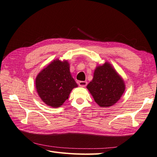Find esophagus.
<instances>
[{
	"mask_svg": "<svg viewBox=\"0 0 157 157\" xmlns=\"http://www.w3.org/2000/svg\"><path fill=\"white\" fill-rule=\"evenodd\" d=\"M78 84L79 86H81V87H85L87 85V82H85V81H80L78 82Z\"/></svg>",
	"mask_w": 157,
	"mask_h": 157,
	"instance_id": "esophagus-1",
	"label": "esophagus"
}]
</instances>
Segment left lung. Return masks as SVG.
I'll return each mask as SVG.
<instances>
[{
    "label": "left lung",
    "mask_w": 157,
    "mask_h": 157,
    "mask_svg": "<svg viewBox=\"0 0 157 157\" xmlns=\"http://www.w3.org/2000/svg\"><path fill=\"white\" fill-rule=\"evenodd\" d=\"M87 88L100 106L109 107L121 98L125 91V84L112 66L105 63L96 67Z\"/></svg>",
    "instance_id": "8db88e82"
}]
</instances>
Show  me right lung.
Returning a JSON list of instances; mask_svg holds the SVG:
<instances>
[{
    "mask_svg": "<svg viewBox=\"0 0 157 157\" xmlns=\"http://www.w3.org/2000/svg\"><path fill=\"white\" fill-rule=\"evenodd\" d=\"M38 94L45 104L59 107L68 98L73 88L78 87L67 61L55 60L38 75L36 79Z\"/></svg>",
    "mask_w": 157,
    "mask_h": 157,
    "instance_id": "obj_1",
    "label": "right lung"
}]
</instances>
